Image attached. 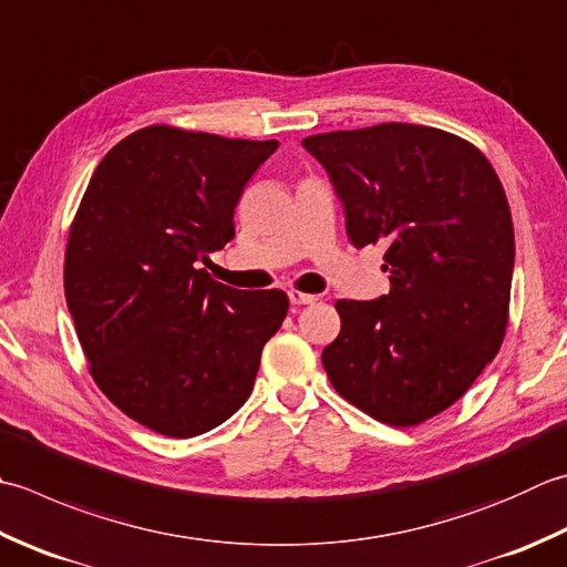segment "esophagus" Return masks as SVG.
<instances>
[{
    "label": "esophagus",
    "mask_w": 567,
    "mask_h": 567,
    "mask_svg": "<svg viewBox=\"0 0 567 567\" xmlns=\"http://www.w3.org/2000/svg\"><path fill=\"white\" fill-rule=\"evenodd\" d=\"M287 297H290V302L292 305H312V302H317V297L315 295H307V292H299V290H290L287 292Z\"/></svg>",
    "instance_id": "1"
}]
</instances>
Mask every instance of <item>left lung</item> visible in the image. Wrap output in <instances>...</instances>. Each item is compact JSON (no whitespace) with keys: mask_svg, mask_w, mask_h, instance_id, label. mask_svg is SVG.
Here are the masks:
<instances>
[{"mask_svg":"<svg viewBox=\"0 0 567 567\" xmlns=\"http://www.w3.org/2000/svg\"><path fill=\"white\" fill-rule=\"evenodd\" d=\"M343 204L357 248L385 243L391 292L339 299L321 363L341 398L395 427L470 391L506 334L512 210L494 166L457 135L383 122L302 140Z\"/></svg>","mask_w":567,"mask_h":567,"instance_id":"8db88e82","label":"left lung"}]
</instances>
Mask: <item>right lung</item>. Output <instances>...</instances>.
<instances>
[{"label":"right lung","mask_w":567,"mask_h":567,"mask_svg":"<svg viewBox=\"0 0 567 567\" xmlns=\"http://www.w3.org/2000/svg\"><path fill=\"white\" fill-rule=\"evenodd\" d=\"M275 150L144 127L105 154L78 206L63 265L78 341L100 391L159 435L226 423L287 317L282 290L248 295L202 268L236 236L243 186Z\"/></svg>","instance_id":"obj_1"}]
</instances>
